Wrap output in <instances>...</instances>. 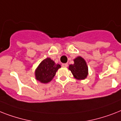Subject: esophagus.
Listing matches in <instances>:
<instances>
[{"instance_id": "esophagus-1", "label": "esophagus", "mask_w": 121, "mask_h": 121, "mask_svg": "<svg viewBox=\"0 0 121 121\" xmlns=\"http://www.w3.org/2000/svg\"><path fill=\"white\" fill-rule=\"evenodd\" d=\"M68 66V65L67 63H63V64H62V66H63V67H67Z\"/></svg>"}]
</instances>
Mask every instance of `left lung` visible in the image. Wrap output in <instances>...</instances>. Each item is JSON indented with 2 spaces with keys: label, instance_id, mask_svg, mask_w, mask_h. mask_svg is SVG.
<instances>
[{
  "label": "left lung",
  "instance_id": "8db88e82",
  "mask_svg": "<svg viewBox=\"0 0 121 121\" xmlns=\"http://www.w3.org/2000/svg\"><path fill=\"white\" fill-rule=\"evenodd\" d=\"M68 69L71 71L74 78L78 80L84 79L88 74V67L86 61L81 56L74 59V64L69 65Z\"/></svg>",
  "mask_w": 121,
  "mask_h": 121
}]
</instances>
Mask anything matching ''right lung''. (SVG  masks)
Listing matches in <instances>:
<instances>
[{
    "label": "right lung",
    "instance_id": "obj_1",
    "mask_svg": "<svg viewBox=\"0 0 121 121\" xmlns=\"http://www.w3.org/2000/svg\"><path fill=\"white\" fill-rule=\"evenodd\" d=\"M60 68V65L56 64L51 58H47L40 63L35 69L36 79L42 83H49L53 79L56 72Z\"/></svg>",
    "mask_w": 121,
    "mask_h": 121
}]
</instances>
